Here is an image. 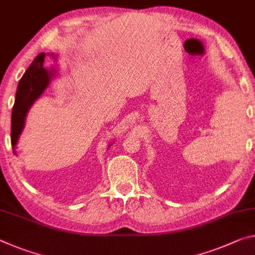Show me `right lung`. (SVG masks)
Wrapping results in <instances>:
<instances>
[{"instance_id":"obj_1","label":"right lung","mask_w":255,"mask_h":255,"mask_svg":"<svg viewBox=\"0 0 255 255\" xmlns=\"http://www.w3.org/2000/svg\"><path fill=\"white\" fill-rule=\"evenodd\" d=\"M45 55V53H40L36 56L18 85L11 117V144L13 147V153L19 136L23 129L28 110L50 83L52 72L44 68Z\"/></svg>"}]
</instances>
